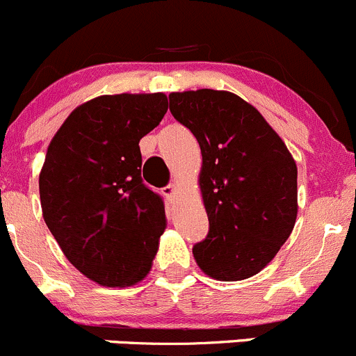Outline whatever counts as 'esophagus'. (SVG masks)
Wrapping results in <instances>:
<instances>
[{
    "label": "esophagus",
    "instance_id": "34e87169",
    "mask_svg": "<svg viewBox=\"0 0 356 356\" xmlns=\"http://www.w3.org/2000/svg\"><path fill=\"white\" fill-rule=\"evenodd\" d=\"M161 191H163L165 198L172 203V200H174V196H175V184H167L163 189H161Z\"/></svg>",
    "mask_w": 356,
    "mask_h": 356
}]
</instances>
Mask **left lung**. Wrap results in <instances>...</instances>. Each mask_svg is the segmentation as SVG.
Here are the masks:
<instances>
[{
    "instance_id": "left-lung-1",
    "label": "left lung",
    "mask_w": 356,
    "mask_h": 356,
    "mask_svg": "<svg viewBox=\"0 0 356 356\" xmlns=\"http://www.w3.org/2000/svg\"><path fill=\"white\" fill-rule=\"evenodd\" d=\"M170 111L200 143L208 234L193 246L218 281L258 274L277 254L298 213V170L260 111L227 91L172 92Z\"/></svg>"
}]
</instances>
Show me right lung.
<instances>
[{"mask_svg":"<svg viewBox=\"0 0 356 356\" xmlns=\"http://www.w3.org/2000/svg\"><path fill=\"white\" fill-rule=\"evenodd\" d=\"M163 92L99 96L68 115L39 175L42 217L98 284L145 279L165 231L163 198L143 182L139 139L167 113Z\"/></svg>","mask_w":356,"mask_h":356,"instance_id":"obj_1","label":"right lung"}]
</instances>
